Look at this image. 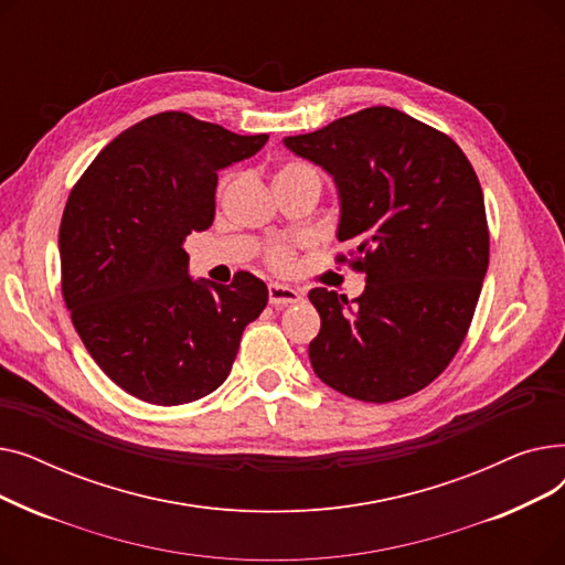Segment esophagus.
Returning <instances> with one entry per match:
<instances>
[{
    "label": "esophagus",
    "mask_w": 565,
    "mask_h": 565,
    "mask_svg": "<svg viewBox=\"0 0 565 565\" xmlns=\"http://www.w3.org/2000/svg\"><path fill=\"white\" fill-rule=\"evenodd\" d=\"M267 298H270V305L275 307H288V305H298L302 300V295L300 290H295L290 286L270 284L267 286Z\"/></svg>",
    "instance_id": "obj_1"
}]
</instances>
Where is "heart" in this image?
<instances>
[{"instance_id":"heart-1","label":"heart","mask_w":565,"mask_h":565,"mask_svg":"<svg viewBox=\"0 0 565 565\" xmlns=\"http://www.w3.org/2000/svg\"><path fill=\"white\" fill-rule=\"evenodd\" d=\"M307 173H316V175H318V171H316L311 164L295 160V162H286V164L277 171L275 181H286V178H298V175H307ZM265 258H267V263H270V265L275 267V270H279V273L290 270V265H292V252H290V247H286V245H275V247H270V249H267Z\"/></svg>"}]
</instances>
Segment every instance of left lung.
Segmentation results:
<instances>
[{"mask_svg": "<svg viewBox=\"0 0 565 565\" xmlns=\"http://www.w3.org/2000/svg\"><path fill=\"white\" fill-rule=\"evenodd\" d=\"M339 188L337 237L352 243L366 288L348 302L309 290L320 332L316 375L366 403L417 394L449 366L477 309L490 260L483 190L460 146L394 107H366L284 139Z\"/></svg>", "mask_w": 565, "mask_h": 565, "instance_id": "1", "label": "left lung"}]
</instances>
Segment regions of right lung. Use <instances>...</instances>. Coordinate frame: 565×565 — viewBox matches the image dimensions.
I'll use <instances>...</instances> for the list:
<instances>
[{"instance_id":"1","label":"right lung","mask_w":565,"mask_h":565,"mask_svg":"<svg viewBox=\"0 0 565 565\" xmlns=\"http://www.w3.org/2000/svg\"><path fill=\"white\" fill-rule=\"evenodd\" d=\"M265 141L162 111L109 141L71 190L58 226L64 300L88 354L130 396L183 405L215 392L265 309L258 277L194 281L183 249L215 220L217 171Z\"/></svg>"}]
</instances>
